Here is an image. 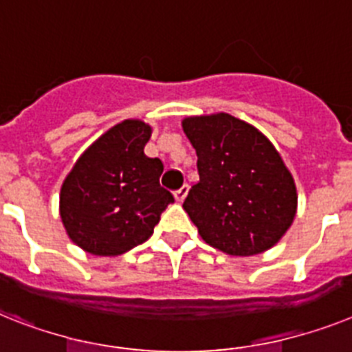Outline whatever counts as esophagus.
<instances>
[{
    "label": "esophagus",
    "instance_id": "34e87169",
    "mask_svg": "<svg viewBox=\"0 0 352 352\" xmlns=\"http://www.w3.org/2000/svg\"><path fill=\"white\" fill-rule=\"evenodd\" d=\"M188 191H190V186L184 184L182 188H179L177 191H173V197H175L177 202H182V200L186 199V195H188Z\"/></svg>",
    "mask_w": 352,
    "mask_h": 352
}]
</instances>
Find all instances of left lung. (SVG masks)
Wrapping results in <instances>:
<instances>
[{
	"label": "left lung",
	"mask_w": 352,
	"mask_h": 352,
	"mask_svg": "<svg viewBox=\"0 0 352 352\" xmlns=\"http://www.w3.org/2000/svg\"><path fill=\"white\" fill-rule=\"evenodd\" d=\"M182 129L200 177L182 208L206 243L231 256L274 247L297 211L294 179L274 144L226 112L186 118Z\"/></svg>",
	"instance_id": "1"
}]
</instances>
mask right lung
<instances>
[{
	"label": "right lung",
	"instance_id": "1",
	"mask_svg": "<svg viewBox=\"0 0 352 352\" xmlns=\"http://www.w3.org/2000/svg\"><path fill=\"white\" fill-rule=\"evenodd\" d=\"M152 129L126 120L94 141L60 190V218L78 247L118 256L152 236L173 195L161 188V159L144 155Z\"/></svg>",
	"mask_w": 352,
	"mask_h": 352
}]
</instances>
